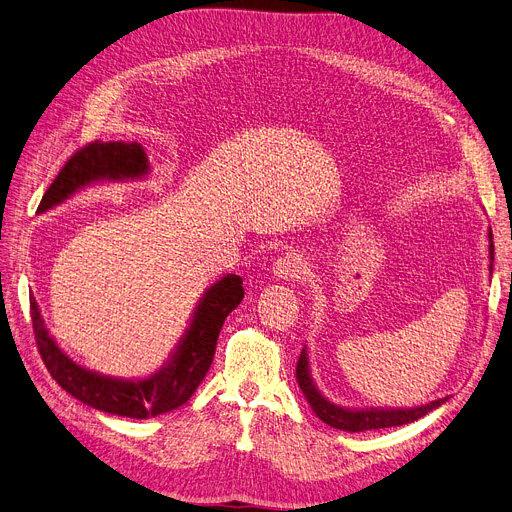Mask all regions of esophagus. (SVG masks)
Listing matches in <instances>:
<instances>
[{"label": "esophagus", "instance_id": "obj_1", "mask_svg": "<svg viewBox=\"0 0 512 512\" xmlns=\"http://www.w3.org/2000/svg\"><path fill=\"white\" fill-rule=\"evenodd\" d=\"M272 274H274L276 280H284V282L299 278V274H301V259L297 255H292V253H286V255L278 257L274 261Z\"/></svg>", "mask_w": 512, "mask_h": 512}]
</instances>
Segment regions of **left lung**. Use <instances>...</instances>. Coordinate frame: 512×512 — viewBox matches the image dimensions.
I'll return each mask as SVG.
<instances>
[{"instance_id":"8db88e82","label":"left lung","mask_w":512,"mask_h":512,"mask_svg":"<svg viewBox=\"0 0 512 512\" xmlns=\"http://www.w3.org/2000/svg\"><path fill=\"white\" fill-rule=\"evenodd\" d=\"M488 251H490V276L494 270V236L492 228H488ZM297 382L299 388L303 390L307 402L311 405L313 413L328 423L330 427L342 429V432H367V429H384V427H396V425H405L413 423L427 413H432L434 409L442 407L444 402L450 396L425 402V405L419 407H342L332 402L324 392H321L313 380L311 373V363H309V351L307 344L303 346V353L299 357L297 365Z\"/></svg>"}]
</instances>
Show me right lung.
<instances>
[{
    "label": "right lung",
    "instance_id": "add662e5",
    "mask_svg": "<svg viewBox=\"0 0 512 512\" xmlns=\"http://www.w3.org/2000/svg\"><path fill=\"white\" fill-rule=\"evenodd\" d=\"M149 174L151 164L141 143H91L66 161L43 195L37 213L62 205L87 186L145 180ZM242 297L245 288L236 274H224L207 286L168 361L145 378H114L78 365L47 330L35 297L31 299V317L41 359L51 378L68 394L103 413L149 419L182 407L195 394L211 367L224 321Z\"/></svg>",
    "mask_w": 512,
    "mask_h": 512
}]
</instances>
